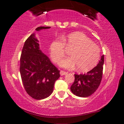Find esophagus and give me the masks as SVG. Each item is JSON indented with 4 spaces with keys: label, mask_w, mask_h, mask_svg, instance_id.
I'll list each match as a JSON object with an SVG mask.
<instances>
[{
    "label": "esophagus",
    "mask_w": 124,
    "mask_h": 124,
    "mask_svg": "<svg viewBox=\"0 0 124 124\" xmlns=\"http://www.w3.org/2000/svg\"><path fill=\"white\" fill-rule=\"evenodd\" d=\"M60 75H62H62H65V74H66L67 73V72L66 71H64L61 70V71H60Z\"/></svg>",
    "instance_id": "34e87169"
}]
</instances>
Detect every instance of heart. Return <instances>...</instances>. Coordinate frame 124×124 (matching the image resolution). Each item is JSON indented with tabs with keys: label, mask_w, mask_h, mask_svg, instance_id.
<instances>
[{
	"label": "heart",
	"mask_w": 124,
	"mask_h": 124,
	"mask_svg": "<svg viewBox=\"0 0 124 124\" xmlns=\"http://www.w3.org/2000/svg\"><path fill=\"white\" fill-rule=\"evenodd\" d=\"M71 57L62 61L61 65L72 69L77 66L80 71H87L97 64L100 56L99 47L84 33L76 32L53 40L50 45V57L59 63L70 50Z\"/></svg>",
	"instance_id": "b5f03b06"
}]
</instances>
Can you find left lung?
Returning a JSON list of instances; mask_svg holds the SVG:
<instances>
[{
    "label": "left lung",
    "mask_w": 124,
    "mask_h": 124,
    "mask_svg": "<svg viewBox=\"0 0 124 124\" xmlns=\"http://www.w3.org/2000/svg\"><path fill=\"white\" fill-rule=\"evenodd\" d=\"M104 61V56H102L98 64L87 73L74 74L75 80L70 88L75 95L86 97L96 91L102 79Z\"/></svg>",
    "instance_id": "1"
}]
</instances>
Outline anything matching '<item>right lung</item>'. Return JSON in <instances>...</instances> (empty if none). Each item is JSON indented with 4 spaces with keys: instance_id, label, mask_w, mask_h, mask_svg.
Wrapping results in <instances>:
<instances>
[{
    "instance_id": "1",
    "label": "right lung",
    "mask_w": 124,
    "mask_h": 124,
    "mask_svg": "<svg viewBox=\"0 0 124 124\" xmlns=\"http://www.w3.org/2000/svg\"><path fill=\"white\" fill-rule=\"evenodd\" d=\"M50 27H39L36 31ZM38 40L32 34L28 38L20 57V71L24 88L36 100L46 98L53 92L54 85L60 75L47 56L39 49Z\"/></svg>"
}]
</instances>
